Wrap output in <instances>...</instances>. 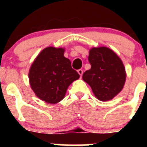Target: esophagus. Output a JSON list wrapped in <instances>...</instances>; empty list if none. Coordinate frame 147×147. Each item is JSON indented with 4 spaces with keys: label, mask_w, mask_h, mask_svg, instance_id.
<instances>
[{
    "label": "esophagus",
    "mask_w": 147,
    "mask_h": 147,
    "mask_svg": "<svg viewBox=\"0 0 147 147\" xmlns=\"http://www.w3.org/2000/svg\"><path fill=\"white\" fill-rule=\"evenodd\" d=\"M78 74L80 75V77H82V76L83 74V71L82 70L80 69V70H78Z\"/></svg>",
    "instance_id": "34e87169"
}]
</instances>
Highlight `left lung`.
I'll use <instances>...</instances> for the list:
<instances>
[{"mask_svg":"<svg viewBox=\"0 0 147 147\" xmlns=\"http://www.w3.org/2000/svg\"><path fill=\"white\" fill-rule=\"evenodd\" d=\"M88 60L91 68L83 74L82 80L98 100L113 99L125 84L127 74L123 62L112 49L105 46L90 49Z\"/></svg>","mask_w":147,"mask_h":147,"instance_id":"obj_1","label":"left lung"}]
</instances>
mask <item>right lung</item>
Returning a JSON list of instances; mask_svg holds the SVG:
<instances>
[{"instance_id": "obj_1", "label": "right lung", "mask_w": 147, "mask_h": 147, "mask_svg": "<svg viewBox=\"0 0 147 147\" xmlns=\"http://www.w3.org/2000/svg\"><path fill=\"white\" fill-rule=\"evenodd\" d=\"M64 52L63 48H45L30 67V86L35 95L46 103L62 101L69 85L80 78L71 67L70 59L64 57Z\"/></svg>"}]
</instances>
